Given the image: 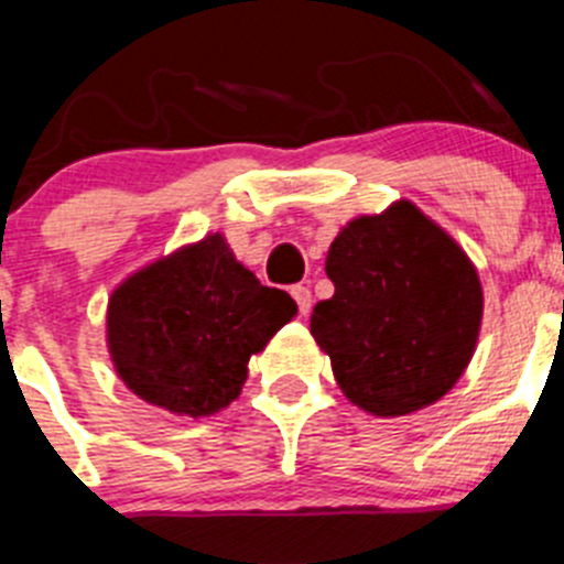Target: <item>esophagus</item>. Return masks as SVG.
Here are the masks:
<instances>
[{"mask_svg": "<svg viewBox=\"0 0 564 564\" xmlns=\"http://www.w3.org/2000/svg\"><path fill=\"white\" fill-rule=\"evenodd\" d=\"M291 296L296 299L299 313H302V316H307V313H311V307H313V296H311V291H307L305 285H293V288H291Z\"/></svg>", "mask_w": 564, "mask_h": 564, "instance_id": "34e87169", "label": "esophagus"}]
</instances>
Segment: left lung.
<instances>
[{
	"label": "left lung",
	"mask_w": 564,
	"mask_h": 564,
	"mask_svg": "<svg viewBox=\"0 0 564 564\" xmlns=\"http://www.w3.org/2000/svg\"><path fill=\"white\" fill-rule=\"evenodd\" d=\"M325 271L336 293L313 307L311 333L356 406L410 415L455 387L475 356L482 288L449 234L392 203L341 228Z\"/></svg>",
	"instance_id": "1"
}]
</instances>
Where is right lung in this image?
<instances>
[{
    "mask_svg": "<svg viewBox=\"0 0 564 564\" xmlns=\"http://www.w3.org/2000/svg\"><path fill=\"white\" fill-rule=\"evenodd\" d=\"M296 316V302L262 285L208 234L115 288L107 344L115 372L143 401L188 417L226 410L248 358Z\"/></svg>",
    "mask_w": 564,
    "mask_h": 564,
    "instance_id": "1",
    "label": "right lung"
}]
</instances>
